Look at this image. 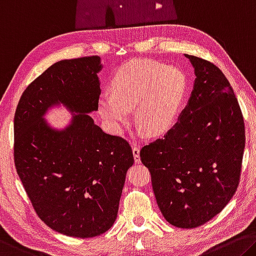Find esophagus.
Wrapping results in <instances>:
<instances>
[{"instance_id": "1", "label": "esophagus", "mask_w": 256, "mask_h": 256, "mask_svg": "<svg viewBox=\"0 0 256 256\" xmlns=\"http://www.w3.org/2000/svg\"><path fill=\"white\" fill-rule=\"evenodd\" d=\"M132 150H133V156H134V162L136 163H140V148L138 147L136 144H133Z\"/></svg>"}]
</instances>
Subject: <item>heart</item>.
Instances as JSON below:
<instances>
[{
    "mask_svg": "<svg viewBox=\"0 0 256 256\" xmlns=\"http://www.w3.org/2000/svg\"><path fill=\"white\" fill-rule=\"evenodd\" d=\"M180 70L155 60L138 59L120 67L110 80V94L101 96L98 109L114 132H120L134 108L136 120L152 134L172 126L186 93Z\"/></svg>",
    "mask_w": 256,
    "mask_h": 256,
    "instance_id": "1",
    "label": "heart"
}]
</instances>
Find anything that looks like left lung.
<instances>
[{
    "label": "left lung",
    "mask_w": 256,
    "mask_h": 256,
    "mask_svg": "<svg viewBox=\"0 0 256 256\" xmlns=\"http://www.w3.org/2000/svg\"><path fill=\"white\" fill-rule=\"evenodd\" d=\"M184 56L196 75L189 102L163 138L141 148L140 158L165 220L192 229L212 220L236 192L245 125L223 72L208 60Z\"/></svg>",
    "instance_id": "1"
}]
</instances>
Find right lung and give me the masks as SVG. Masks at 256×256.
<instances>
[{
    "mask_svg": "<svg viewBox=\"0 0 256 256\" xmlns=\"http://www.w3.org/2000/svg\"><path fill=\"white\" fill-rule=\"evenodd\" d=\"M100 56L62 60L24 91L14 114V158L36 214L66 236L91 238L112 228L134 158L122 136L88 115L98 110ZM62 103L76 114L58 132L42 118Z\"/></svg>",
    "mask_w": 256,
    "mask_h": 256,
    "instance_id": "1",
    "label": "right lung"
}]
</instances>
